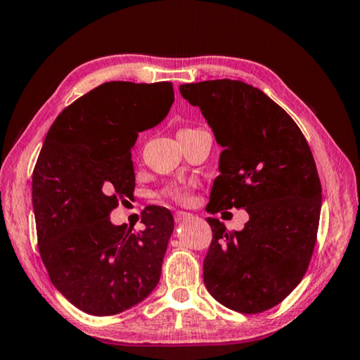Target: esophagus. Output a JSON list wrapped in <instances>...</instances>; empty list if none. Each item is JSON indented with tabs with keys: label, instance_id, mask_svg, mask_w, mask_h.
<instances>
[{
	"label": "esophagus",
	"instance_id": "obj_1",
	"mask_svg": "<svg viewBox=\"0 0 360 360\" xmlns=\"http://www.w3.org/2000/svg\"><path fill=\"white\" fill-rule=\"evenodd\" d=\"M174 218H175V221H176V223H181V221H185V219H188V218H191V213H188V212H181V210H179V212H175V215H174Z\"/></svg>",
	"mask_w": 360,
	"mask_h": 360
}]
</instances>
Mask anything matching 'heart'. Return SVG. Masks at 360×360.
Listing matches in <instances>:
<instances>
[{
	"label": "heart",
	"instance_id": "1",
	"mask_svg": "<svg viewBox=\"0 0 360 360\" xmlns=\"http://www.w3.org/2000/svg\"><path fill=\"white\" fill-rule=\"evenodd\" d=\"M198 131V129H193V128H184L179 131V137L181 136H186V134H191V132ZM162 196L167 198V199H172L175 202L179 204H188L191 200V190L188 186L184 185H169L162 190Z\"/></svg>",
	"mask_w": 360,
	"mask_h": 360
}]
</instances>
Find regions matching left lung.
Wrapping results in <instances>:
<instances>
[{"label": "left lung", "mask_w": 360, "mask_h": 360, "mask_svg": "<svg viewBox=\"0 0 360 360\" xmlns=\"http://www.w3.org/2000/svg\"><path fill=\"white\" fill-rule=\"evenodd\" d=\"M221 145L207 212L245 209L242 231L207 218L213 238L204 259L207 291L240 313L286 299L310 264L321 213V181L307 139L259 88L240 80L180 85Z\"/></svg>", "instance_id": "left-lung-1"}]
</instances>
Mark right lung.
<instances>
[{"instance_id":"obj_1","label":"right lung","mask_w":360,"mask_h":360,"mask_svg":"<svg viewBox=\"0 0 360 360\" xmlns=\"http://www.w3.org/2000/svg\"><path fill=\"white\" fill-rule=\"evenodd\" d=\"M174 103L170 82H105L63 110L33 170L37 243L53 286L79 310L110 316L156 288L172 213L150 205L145 228L115 226L110 212L136 186L131 148Z\"/></svg>"}]
</instances>
